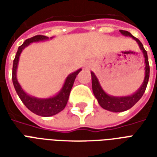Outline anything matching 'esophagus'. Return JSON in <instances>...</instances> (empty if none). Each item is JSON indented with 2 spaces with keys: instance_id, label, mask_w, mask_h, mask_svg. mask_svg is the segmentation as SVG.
I'll return each mask as SVG.
<instances>
[{
  "instance_id": "esophagus-1",
  "label": "esophagus",
  "mask_w": 157,
  "mask_h": 157,
  "mask_svg": "<svg viewBox=\"0 0 157 157\" xmlns=\"http://www.w3.org/2000/svg\"><path fill=\"white\" fill-rule=\"evenodd\" d=\"M87 66H90V65H88V64H87Z\"/></svg>"
}]
</instances>
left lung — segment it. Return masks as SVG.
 Returning <instances> with one entry per match:
<instances>
[{
	"label": "left lung",
	"mask_w": 157,
	"mask_h": 157,
	"mask_svg": "<svg viewBox=\"0 0 157 157\" xmlns=\"http://www.w3.org/2000/svg\"><path fill=\"white\" fill-rule=\"evenodd\" d=\"M119 32L121 33L124 36L131 37L132 39L137 42L139 47H140V50L143 53L144 58H145V79H144V82H143V83L140 86V87L135 93H133V94L129 96L115 97V96L109 95L108 93H106L104 92V90L101 86V85H100L98 79L97 78L95 74L92 71L91 72V75H92V92H93V94H94L95 98L98 100L99 105L101 106L102 109L113 113L124 112V111H126L128 109H131L132 107L135 105L140 99L141 98V97L143 96L145 89H146L147 83H148L149 81V76H150V65H149L147 52L145 51V49L144 48V46L141 44V42L137 38L134 37L128 31L119 30Z\"/></svg>",
	"instance_id": "1"
}]
</instances>
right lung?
I'll return each instance as SVG.
<instances>
[{"instance_id": "1", "label": "right lung", "mask_w": 157, "mask_h": 157, "mask_svg": "<svg viewBox=\"0 0 157 157\" xmlns=\"http://www.w3.org/2000/svg\"><path fill=\"white\" fill-rule=\"evenodd\" d=\"M48 38L46 36L37 35L33 37L31 39L25 40V42L18 47L17 52L16 54V57L13 60V66H12V82H13V85H14L17 95L22 100V102L24 103V105L31 112L35 113L37 115L43 116V117H49V116L55 115L65 109V106L67 104V102H68L70 92L73 86L75 77L79 74V72L82 71V69H79L75 72L70 74L65 79L64 85L60 89V91L54 97H50L48 98H39L29 95L27 92H24L17 78V70L20 55L22 54V50L26 47H28L29 44H31L32 43L44 41V40H48Z\"/></svg>"}]
</instances>
